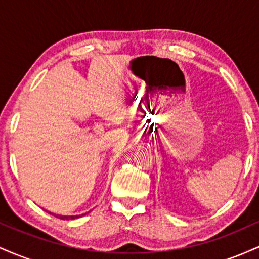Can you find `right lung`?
Masks as SVG:
<instances>
[{"mask_svg": "<svg viewBox=\"0 0 259 259\" xmlns=\"http://www.w3.org/2000/svg\"><path fill=\"white\" fill-rule=\"evenodd\" d=\"M50 214H52V213H50ZM85 214H86V213H85ZM53 215L57 217V218H59V219H63V221H72V219H76V218H79V217H81L84 214H81V215H56V214H53Z\"/></svg>", "mask_w": 259, "mask_h": 259, "instance_id": "add662e5", "label": "right lung"}]
</instances>
